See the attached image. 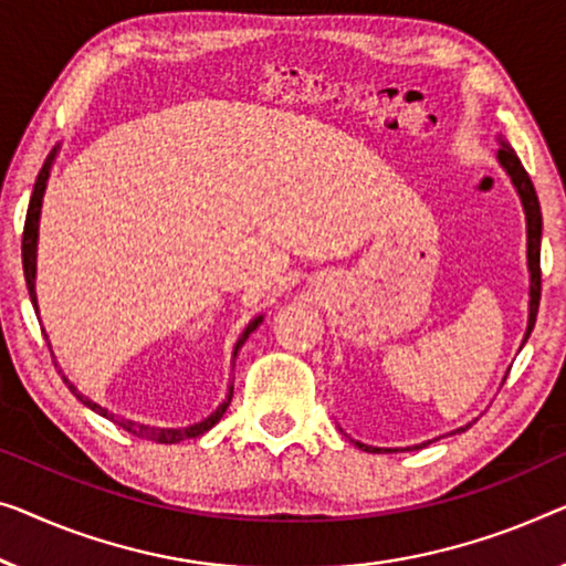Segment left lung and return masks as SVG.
<instances>
[{
	"instance_id": "obj_1",
	"label": "left lung",
	"mask_w": 566,
	"mask_h": 566,
	"mask_svg": "<svg viewBox=\"0 0 566 566\" xmlns=\"http://www.w3.org/2000/svg\"><path fill=\"white\" fill-rule=\"evenodd\" d=\"M499 159L503 165V170L511 175L513 185H516L521 202H524L526 210V226H528V272H531V302H528V327H526V337L524 343L528 340L531 331H534L536 323V312H538V300H542V206H538L534 182H531L528 172L521 165V159L516 157V151L511 149L509 142H501L499 149ZM460 432V429H458ZM360 450L366 452H381L378 447H368L356 442ZM419 450V444H417ZM386 452H399V450H386Z\"/></svg>"
}]
</instances>
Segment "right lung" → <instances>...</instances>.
Listing matches in <instances>:
<instances>
[{
    "instance_id": "right-lung-1",
    "label": "right lung",
    "mask_w": 566,
    "mask_h": 566,
    "mask_svg": "<svg viewBox=\"0 0 566 566\" xmlns=\"http://www.w3.org/2000/svg\"><path fill=\"white\" fill-rule=\"evenodd\" d=\"M53 157H55V151H53V155H48L45 165H42V170H40V175H38V180H35V188H32L30 206H28V218H24V231H22V266H24V282H28L30 300H32V305H35V312H38V300H35V254H38V223H40L42 192H45V182H48V175H50V165H53ZM261 319H264V317H261V315H259L256 319H251L247 331H243V335L239 337V343H235V350H233V356H235V353L241 350V345L247 343V337H249L251 333H254L256 327L261 325ZM63 381H65L67 389H71L75 396H78V399H81L83 403H86L88 409H94L96 415L106 417V419H112L114 424H119L122 429H126V432L134 434V437H142V440H151V442H159V444H175V442L192 440V437H200L202 432H208V429L213 427L216 421H221V417L226 415V409H229V403H231V396H233V389H231V391H229V396H226V401L221 403V407H218V409L213 411V415H210L208 419L198 421V424H192V427H180V429H163V427H147V424H137V421H129V419H122V417H116V415H112V411H108V409L98 407L96 401H91L88 396H83L78 389H75V386H73L71 381H67L65 376H63Z\"/></svg>"
}]
</instances>
